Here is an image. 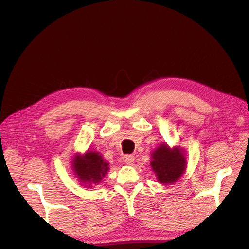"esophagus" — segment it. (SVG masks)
<instances>
[{
	"instance_id": "esophagus-1",
	"label": "esophagus",
	"mask_w": 249,
	"mask_h": 249,
	"mask_svg": "<svg viewBox=\"0 0 249 249\" xmlns=\"http://www.w3.org/2000/svg\"><path fill=\"white\" fill-rule=\"evenodd\" d=\"M125 162L127 163V165H129V166L134 165V162H135V156H133V155L125 156Z\"/></svg>"
}]
</instances>
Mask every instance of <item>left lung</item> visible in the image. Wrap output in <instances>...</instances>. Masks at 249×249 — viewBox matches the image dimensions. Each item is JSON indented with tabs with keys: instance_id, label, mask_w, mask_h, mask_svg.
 I'll return each instance as SVG.
<instances>
[{
	"instance_id": "obj_1",
	"label": "left lung",
	"mask_w": 249,
	"mask_h": 249,
	"mask_svg": "<svg viewBox=\"0 0 249 249\" xmlns=\"http://www.w3.org/2000/svg\"><path fill=\"white\" fill-rule=\"evenodd\" d=\"M150 166L158 183L172 185L178 182L186 171L187 160L181 146L170 147L161 142L151 153Z\"/></svg>"
}]
</instances>
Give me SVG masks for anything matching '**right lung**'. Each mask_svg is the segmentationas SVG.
I'll use <instances>...</instances> for the list:
<instances>
[{
    "mask_svg": "<svg viewBox=\"0 0 249 249\" xmlns=\"http://www.w3.org/2000/svg\"><path fill=\"white\" fill-rule=\"evenodd\" d=\"M71 168L82 186L92 188L93 185L102 183L110 169V163L97 151L87 150L86 153H76L71 161Z\"/></svg>",
    "mask_w": 249,
    "mask_h": 249,
    "instance_id": "1",
    "label": "right lung"
}]
</instances>
